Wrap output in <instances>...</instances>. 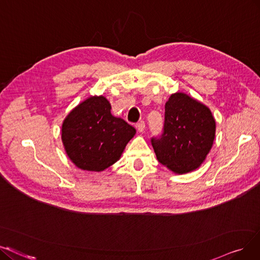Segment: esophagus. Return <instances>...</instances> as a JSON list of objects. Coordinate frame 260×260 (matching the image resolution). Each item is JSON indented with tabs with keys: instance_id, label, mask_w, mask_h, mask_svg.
I'll use <instances>...</instances> for the list:
<instances>
[{
	"instance_id": "34e87169",
	"label": "esophagus",
	"mask_w": 260,
	"mask_h": 260,
	"mask_svg": "<svg viewBox=\"0 0 260 260\" xmlns=\"http://www.w3.org/2000/svg\"><path fill=\"white\" fill-rule=\"evenodd\" d=\"M137 129L139 132L143 133L145 131V122L144 121H140L137 123Z\"/></svg>"
}]
</instances>
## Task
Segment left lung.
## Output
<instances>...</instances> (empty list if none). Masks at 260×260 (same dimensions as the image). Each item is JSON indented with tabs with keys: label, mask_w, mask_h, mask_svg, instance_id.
Returning <instances> with one entry per match:
<instances>
[{
	"label": "left lung",
	"mask_w": 260,
	"mask_h": 260,
	"mask_svg": "<svg viewBox=\"0 0 260 260\" xmlns=\"http://www.w3.org/2000/svg\"><path fill=\"white\" fill-rule=\"evenodd\" d=\"M215 129L208 107L184 92H175L165 103L161 138L151 139L155 157L175 174L193 172L212 148Z\"/></svg>",
	"instance_id": "8db88e82"
}]
</instances>
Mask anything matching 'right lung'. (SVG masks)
<instances>
[{
  "instance_id": "right-lung-1",
  "label": "right lung",
  "mask_w": 260,
  "mask_h": 260,
  "mask_svg": "<svg viewBox=\"0 0 260 260\" xmlns=\"http://www.w3.org/2000/svg\"><path fill=\"white\" fill-rule=\"evenodd\" d=\"M105 96H90L72 109L61 124L64 149L77 168L102 172L117 162L137 130L112 115Z\"/></svg>"
}]
</instances>
